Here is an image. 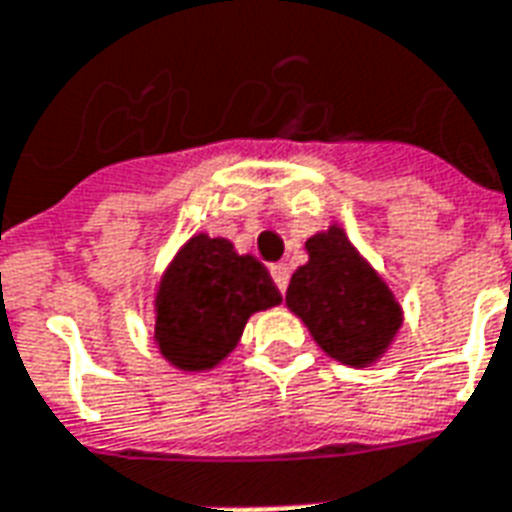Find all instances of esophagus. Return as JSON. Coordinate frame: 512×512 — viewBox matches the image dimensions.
<instances>
[{
  "instance_id": "34e87169",
  "label": "esophagus",
  "mask_w": 512,
  "mask_h": 512,
  "mask_svg": "<svg viewBox=\"0 0 512 512\" xmlns=\"http://www.w3.org/2000/svg\"><path fill=\"white\" fill-rule=\"evenodd\" d=\"M271 279H274V285L285 293L287 282H290V271H287L285 263H279V266H271Z\"/></svg>"
}]
</instances>
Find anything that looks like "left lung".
<instances>
[{
	"label": "left lung",
	"mask_w": 512,
	"mask_h": 512,
	"mask_svg": "<svg viewBox=\"0 0 512 512\" xmlns=\"http://www.w3.org/2000/svg\"><path fill=\"white\" fill-rule=\"evenodd\" d=\"M306 255L287 287V309L328 358L369 369L404 325L399 298L339 225L306 238Z\"/></svg>",
	"instance_id": "left-lung-1"
}]
</instances>
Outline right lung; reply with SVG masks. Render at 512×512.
<instances>
[{
    "instance_id": "right-lung-1",
    "label": "right lung",
    "mask_w": 512,
    "mask_h": 512,
    "mask_svg": "<svg viewBox=\"0 0 512 512\" xmlns=\"http://www.w3.org/2000/svg\"><path fill=\"white\" fill-rule=\"evenodd\" d=\"M282 304L266 266L233 241L195 233L154 290V344L184 374L211 372L241 342L246 320Z\"/></svg>"
}]
</instances>
